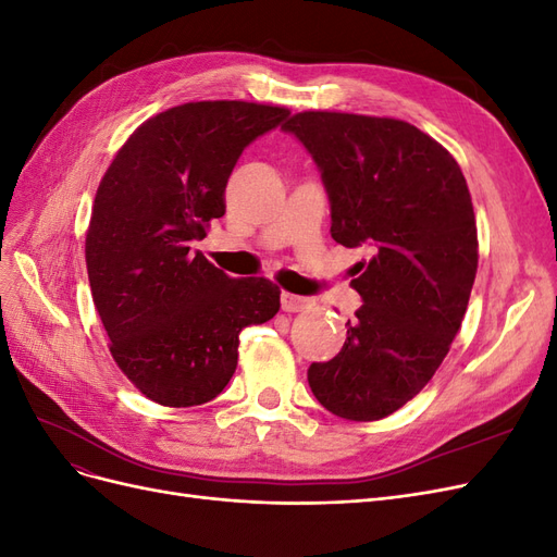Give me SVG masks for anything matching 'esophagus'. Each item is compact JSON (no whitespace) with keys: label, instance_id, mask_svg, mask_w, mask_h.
I'll list each match as a JSON object with an SVG mask.
<instances>
[{"label":"esophagus","instance_id":"obj_1","mask_svg":"<svg viewBox=\"0 0 557 557\" xmlns=\"http://www.w3.org/2000/svg\"><path fill=\"white\" fill-rule=\"evenodd\" d=\"M281 307H283V311H288V313L307 311V309L313 307V299L299 297V295H293V293H281Z\"/></svg>","mask_w":557,"mask_h":557}]
</instances>
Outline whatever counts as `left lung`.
<instances>
[{
    "instance_id": "left-lung-1",
    "label": "left lung",
    "mask_w": 557,
    "mask_h": 557,
    "mask_svg": "<svg viewBox=\"0 0 557 557\" xmlns=\"http://www.w3.org/2000/svg\"><path fill=\"white\" fill-rule=\"evenodd\" d=\"M283 132L323 178L332 239L369 252L350 281L364 305L309 385L334 416L385 418L423 391L462 325L479 267L467 181L442 144L395 117L305 111Z\"/></svg>"
}]
</instances>
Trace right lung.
Here are the masks:
<instances>
[{
    "mask_svg": "<svg viewBox=\"0 0 557 557\" xmlns=\"http://www.w3.org/2000/svg\"><path fill=\"white\" fill-rule=\"evenodd\" d=\"M288 115L252 102L174 107L137 127L99 183L86 237L92 301L113 360L162 407L221 395L242 330L281 307L272 281L232 278L190 244L225 215L244 148Z\"/></svg>",
    "mask_w": 557,
    "mask_h": 557,
    "instance_id": "add662e5",
    "label": "right lung"
}]
</instances>
